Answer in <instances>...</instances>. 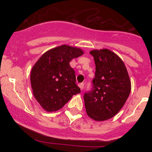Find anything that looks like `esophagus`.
<instances>
[{
	"instance_id": "34e87169",
	"label": "esophagus",
	"mask_w": 152,
	"mask_h": 152,
	"mask_svg": "<svg viewBox=\"0 0 152 152\" xmlns=\"http://www.w3.org/2000/svg\"><path fill=\"white\" fill-rule=\"evenodd\" d=\"M84 85H85V84L84 83H80L79 85V87H80V89H81V90H82L84 89Z\"/></svg>"
}]
</instances>
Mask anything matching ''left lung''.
Listing matches in <instances>:
<instances>
[{
	"label": "left lung",
	"mask_w": 152,
	"mask_h": 152,
	"mask_svg": "<svg viewBox=\"0 0 152 152\" xmlns=\"http://www.w3.org/2000/svg\"><path fill=\"white\" fill-rule=\"evenodd\" d=\"M96 64L93 89L84 95L87 115L96 121L114 117L125 104L131 92V81L124 62L109 49L93 50Z\"/></svg>",
	"instance_id": "left-lung-1"
}]
</instances>
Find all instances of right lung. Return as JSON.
Here are the masks:
<instances>
[{"label":"right lung","mask_w":152,"mask_h":152,"mask_svg":"<svg viewBox=\"0 0 152 152\" xmlns=\"http://www.w3.org/2000/svg\"><path fill=\"white\" fill-rule=\"evenodd\" d=\"M83 54L79 48L62 45L44 53L34 65L30 76L33 94L46 112L60 110L81 92L70 62Z\"/></svg>","instance_id":"obj_1"}]
</instances>
